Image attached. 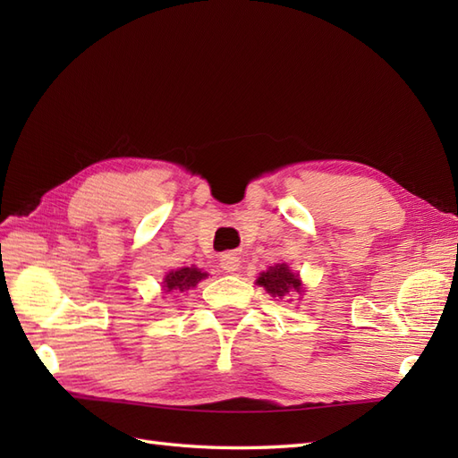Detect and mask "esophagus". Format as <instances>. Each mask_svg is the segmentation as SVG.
Instances as JSON below:
<instances>
[{
	"mask_svg": "<svg viewBox=\"0 0 458 458\" xmlns=\"http://www.w3.org/2000/svg\"><path fill=\"white\" fill-rule=\"evenodd\" d=\"M239 266H241V259H239V256H237V254L229 252V254H224V256L219 258V267L224 269L225 273L237 271V269H239Z\"/></svg>",
	"mask_w": 458,
	"mask_h": 458,
	"instance_id": "obj_1",
	"label": "esophagus"
}]
</instances>
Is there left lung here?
Returning <instances> with one entry per match:
<instances>
[{"mask_svg":"<svg viewBox=\"0 0 458 458\" xmlns=\"http://www.w3.org/2000/svg\"><path fill=\"white\" fill-rule=\"evenodd\" d=\"M256 283L266 288L273 298L298 296L303 293L300 275L293 273V269L286 263H276V266L269 267L267 271L259 273Z\"/></svg>","mask_w":458,"mask_h":458,"instance_id":"1","label":"left lung"}]
</instances>
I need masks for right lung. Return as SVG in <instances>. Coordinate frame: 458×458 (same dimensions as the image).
<instances>
[{
  "mask_svg": "<svg viewBox=\"0 0 458 458\" xmlns=\"http://www.w3.org/2000/svg\"><path fill=\"white\" fill-rule=\"evenodd\" d=\"M208 273L200 271L199 267H179V269H172L168 275L164 276L162 281V288L165 294L170 293H187V290L195 288L202 279H206Z\"/></svg>",
  "mask_w": 458,
  "mask_h": 458,
  "instance_id": "add662e5",
  "label": "right lung"
}]
</instances>
